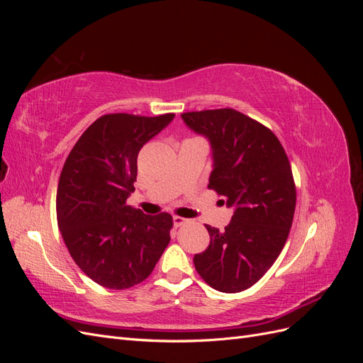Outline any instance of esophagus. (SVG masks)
I'll return each instance as SVG.
<instances>
[{
  "label": "esophagus",
  "instance_id": "esophagus-1",
  "mask_svg": "<svg viewBox=\"0 0 363 363\" xmlns=\"http://www.w3.org/2000/svg\"><path fill=\"white\" fill-rule=\"evenodd\" d=\"M172 223H174L175 227H180V225H183V224H186V223H189V219L182 218V216H174V218H172Z\"/></svg>",
  "mask_w": 363,
  "mask_h": 363
}]
</instances>
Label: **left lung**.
Masks as SVG:
<instances>
[{
    "label": "left lung",
    "instance_id": "obj_1",
    "mask_svg": "<svg viewBox=\"0 0 363 363\" xmlns=\"http://www.w3.org/2000/svg\"><path fill=\"white\" fill-rule=\"evenodd\" d=\"M182 119L211 144L208 189L235 211L224 232L206 225L211 244L194 256L195 269L219 292L245 291L286 244L296 201L291 163L269 128L233 108L188 112Z\"/></svg>",
    "mask_w": 363,
    "mask_h": 363
}]
</instances>
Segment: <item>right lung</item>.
<instances>
[{
	"instance_id": "add662e5",
	"label": "right lung",
	"mask_w": 363,
	"mask_h": 363,
	"mask_svg": "<svg viewBox=\"0 0 363 363\" xmlns=\"http://www.w3.org/2000/svg\"><path fill=\"white\" fill-rule=\"evenodd\" d=\"M174 113L98 118L77 140L57 186V224L71 257L87 277L108 289L144 281L168 247L169 213L145 215L127 204L138 155Z\"/></svg>"
}]
</instances>
